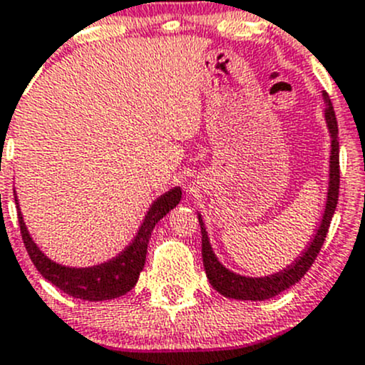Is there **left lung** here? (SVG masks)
<instances>
[{"label":"left lung","instance_id":"obj_1","mask_svg":"<svg viewBox=\"0 0 365 365\" xmlns=\"http://www.w3.org/2000/svg\"><path fill=\"white\" fill-rule=\"evenodd\" d=\"M322 98L325 103V124H327L329 134H331V160H329V189L327 201H325L324 215H322L320 225L314 232L313 240L309 241L304 252L294 260L285 269L269 276H260V278H252V276L237 274L227 269L215 255L212 243H210L208 232H206L202 217L197 213L199 225H201L202 236V264H205L206 276L217 292L225 297L241 299V301H264L274 295L282 294L283 290L290 289L299 279L308 273L309 267L313 266L325 237H327L329 225H331L332 215L336 212L337 195H339V141H337V120L332 103L329 99L327 92H322Z\"/></svg>","mask_w":365,"mask_h":365}]
</instances>
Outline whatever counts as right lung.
Returning <instances> with one entry per match:
<instances>
[{
  "label": "right lung",
  "instance_id": "1",
  "mask_svg": "<svg viewBox=\"0 0 365 365\" xmlns=\"http://www.w3.org/2000/svg\"><path fill=\"white\" fill-rule=\"evenodd\" d=\"M15 205H17V217L19 225H21L22 241L26 245L31 260H33L34 267L40 271V274L45 279L56 285L57 289L63 290L64 294L71 295V297L83 299V301H108V299L120 297V295L128 294L129 290L136 285L140 273L145 267V259H147V247L148 240H150L153 227L157 222L171 212L182 199V189L175 187V189L168 190L160 197H157L148 208L145 215L143 222H141L140 229H138L136 236L128 247L124 248L117 257L106 260V262L98 264V266L91 267H70L57 264L48 259L43 252L38 248L33 237L28 231L22 218L21 208L17 202V194H15Z\"/></svg>",
  "mask_w": 365,
  "mask_h": 365
}]
</instances>
